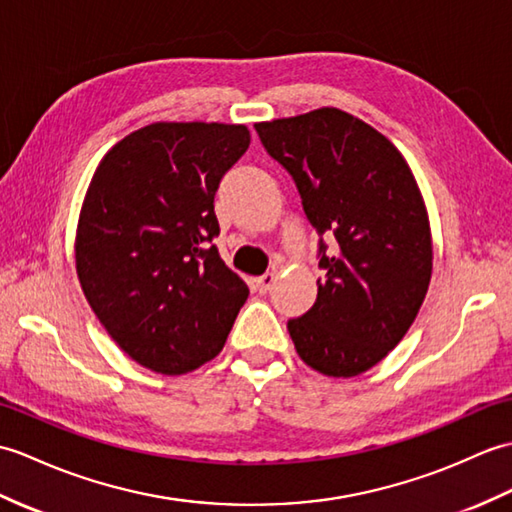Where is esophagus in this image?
<instances>
[{"label":"esophagus","mask_w":512,"mask_h":512,"mask_svg":"<svg viewBox=\"0 0 512 512\" xmlns=\"http://www.w3.org/2000/svg\"><path fill=\"white\" fill-rule=\"evenodd\" d=\"M274 282H276V274H274V271H267V274L258 276V278L254 280V289H256L258 293H267L271 287H274Z\"/></svg>","instance_id":"esophagus-1"}]
</instances>
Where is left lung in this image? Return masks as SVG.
<instances>
[{
  "label": "left lung",
  "mask_w": 512,
  "mask_h": 512,
  "mask_svg": "<svg viewBox=\"0 0 512 512\" xmlns=\"http://www.w3.org/2000/svg\"><path fill=\"white\" fill-rule=\"evenodd\" d=\"M256 133L320 236L317 300L287 322L295 350L326 377H357L401 342L429 287L434 254L416 179L385 135L342 109L258 122ZM324 235L338 241L333 250Z\"/></svg>",
  "instance_id": "8db88e82"
}]
</instances>
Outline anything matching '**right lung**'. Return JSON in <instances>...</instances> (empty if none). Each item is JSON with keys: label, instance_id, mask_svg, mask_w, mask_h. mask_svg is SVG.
Wrapping results in <instances>:
<instances>
[{"label": "right lung", "instance_id": "right-lung-1", "mask_svg": "<svg viewBox=\"0 0 512 512\" xmlns=\"http://www.w3.org/2000/svg\"><path fill=\"white\" fill-rule=\"evenodd\" d=\"M247 146L243 124L155 122L113 146L87 188L78 280L113 342L153 372L217 357L247 300L212 245L214 195Z\"/></svg>", "mask_w": 512, "mask_h": 512}]
</instances>
